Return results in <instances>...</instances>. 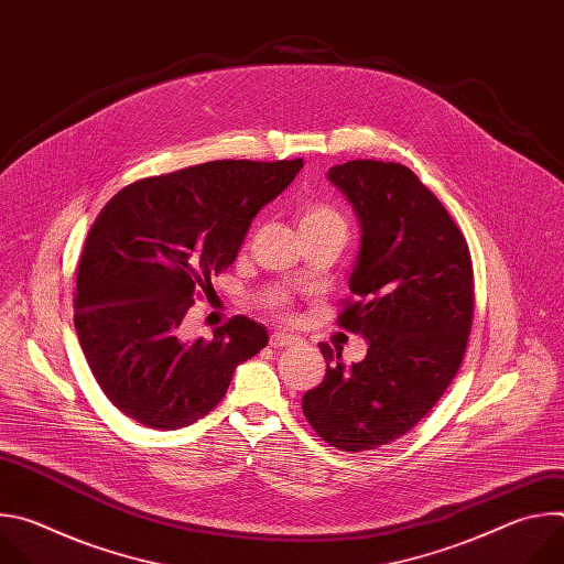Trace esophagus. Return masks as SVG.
Instances as JSON below:
<instances>
[{"instance_id":"esophagus-1","label":"esophagus","mask_w":564,"mask_h":564,"mask_svg":"<svg viewBox=\"0 0 564 564\" xmlns=\"http://www.w3.org/2000/svg\"><path fill=\"white\" fill-rule=\"evenodd\" d=\"M296 344V339L292 335H285V333H274L270 337V346L272 348H292Z\"/></svg>"}]
</instances>
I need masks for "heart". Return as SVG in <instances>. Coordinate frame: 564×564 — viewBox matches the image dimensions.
<instances>
[{"label": "heart", "mask_w": 564, "mask_h": 564, "mask_svg": "<svg viewBox=\"0 0 564 564\" xmlns=\"http://www.w3.org/2000/svg\"><path fill=\"white\" fill-rule=\"evenodd\" d=\"M301 229H335L346 236V220L330 205H310L301 214Z\"/></svg>", "instance_id": "obj_1"}]
</instances>
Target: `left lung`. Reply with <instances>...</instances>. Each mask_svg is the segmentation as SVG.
Instances as JSON below:
<instances>
[{
	"label": "left lung",
	"instance_id": "obj_1",
	"mask_svg": "<svg viewBox=\"0 0 564 564\" xmlns=\"http://www.w3.org/2000/svg\"><path fill=\"white\" fill-rule=\"evenodd\" d=\"M328 181L361 229L348 283L357 301L337 321L368 352L346 368L318 344L328 368L303 394V415L330 446L357 453L406 435L453 381L473 321V265L466 238L409 167L350 160Z\"/></svg>",
	"mask_w": 564,
	"mask_h": 564
}]
</instances>
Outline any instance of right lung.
<instances>
[{
	"mask_svg": "<svg viewBox=\"0 0 564 564\" xmlns=\"http://www.w3.org/2000/svg\"><path fill=\"white\" fill-rule=\"evenodd\" d=\"M301 167V158L212 160L138 181L105 205L79 259L73 321L120 413L155 431L192 426L225 397L236 366L268 346L265 326L243 314L209 341L187 339L183 318Z\"/></svg>",
	"mask_w": 564,
	"mask_h": 564,
	"instance_id": "1",
	"label": "right lung"
}]
</instances>
